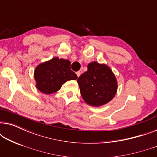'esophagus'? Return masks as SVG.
<instances>
[{
    "label": "esophagus",
    "mask_w": 157,
    "mask_h": 157,
    "mask_svg": "<svg viewBox=\"0 0 157 157\" xmlns=\"http://www.w3.org/2000/svg\"><path fill=\"white\" fill-rule=\"evenodd\" d=\"M76 75H77V76H78V77L80 76V75H81V71H78V72H76Z\"/></svg>",
    "instance_id": "obj_1"
}]
</instances>
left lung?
Segmentation results:
<instances>
[{"label": "left lung", "mask_w": 157, "mask_h": 157, "mask_svg": "<svg viewBox=\"0 0 157 157\" xmlns=\"http://www.w3.org/2000/svg\"><path fill=\"white\" fill-rule=\"evenodd\" d=\"M87 71L77 79L83 99L91 106L99 107L111 101L117 94L118 83L112 70L105 63L94 61Z\"/></svg>", "instance_id": "obj_1"}]
</instances>
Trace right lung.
Segmentation results:
<instances>
[{"mask_svg": "<svg viewBox=\"0 0 157 157\" xmlns=\"http://www.w3.org/2000/svg\"><path fill=\"white\" fill-rule=\"evenodd\" d=\"M77 78L76 74L71 70V62L58 57L38 64L34 71L36 86L46 94L55 93L66 81Z\"/></svg>", "mask_w": 157, "mask_h": 157, "instance_id": "add662e5", "label": "right lung"}]
</instances>
